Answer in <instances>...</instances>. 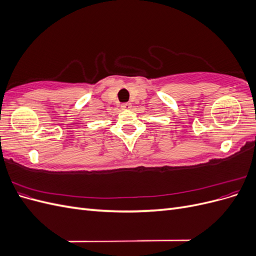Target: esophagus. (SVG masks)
I'll use <instances>...</instances> for the list:
<instances>
[{
  "label": "esophagus",
  "instance_id": "esophagus-1",
  "mask_svg": "<svg viewBox=\"0 0 256 256\" xmlns=\"http://www.w3.org/2000/svg\"><path fill=\"white\" fill-rule=\"evenodd\" d=\"M120 106H122V110H127V109H130V108H131V104H128V102H126V104H122Z\"/></svg>",
  "mask_w": 256,
  "mask_h": 256
}]
</instances>
